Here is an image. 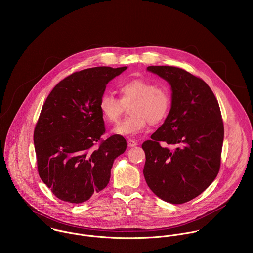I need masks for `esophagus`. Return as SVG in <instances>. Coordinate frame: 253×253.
Here are the masks:
<instances>
[{
    "mask_svg": "<svg viewBox=\"0 0 253 253\" xmlns=\"http://www.w3.org/2000/svg\"><path fill=\"white\" fill-rule=\"evenodd\" d=\"M136 145H137V142L135 140H133V139H128L127 140V146L128 147H135Z\"/></svg>",
    "mask_w": 253,
    "mask_h": 253,
    "instance_id": "esophagus-1",
    "label": "esophagus"
}]
</instances>
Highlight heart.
<instances>
[{
	"instance_id": "obj_1",
	"label": "heart",
	"mask_w": 253,
	"mask_h": 253,
	"mask_svg": "<svg viewBox=\"0 0 253 253\" xmlns=\"http://www.w3.org/2000/svg\"><path fill=\"white\" fill-rule=\"evenodd\" d=\"M119 91L121 99L104 92L98 103L102 116L110 123H117L125 105L130 103L128 106L130 116L114 128L115 134L135 136L144 131L148 122L156 125L165 120L170 109L171 100L169 91L143 79H132L122 83Z\"/></svg>"
}]
</instances>
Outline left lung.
Returning <instances> with one entry per match:
<instances>
[{"mask_svg":"<svg viewBox=\"0 0 253 253\" xmlns=\"http://www.w3.org/2000/svg\"><path fill=\"white\" fill-rule=\"evenodd\" d=\"M147 70L169 82L172 93L165 123L142 144L145 180L162 200L184 204L202 194L219 172L224 138L219 104L208 84L191 73L173 66Z\"/></svg>","mask_w":253,"mask_h":253,"instance_id":"1","label":"left lung"}]
</instances>
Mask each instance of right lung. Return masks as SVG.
I'll list each match as a JSON object with an SVG mask.
<instances>
[{"label":"right lung","instance_id":"add662e5","mask_svg":"<svg viewBox=\"0 0 253 253\" xmlns=\"http://www.w3.org/2000/svg\"><path fill=\"white\" fill-rule=\"evenodd\" d=\"M126 67H94L60 81L48 94L34 130L38 172L61 201L82 204L103 190L114 160L126 149L122 135L107 139L99 99Z\"/></svg>","mask_w":253,"mask_h":253}]
</instances>
